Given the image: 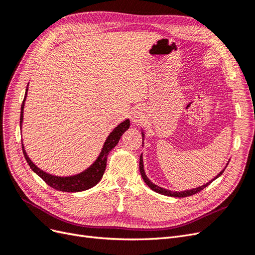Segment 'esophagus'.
<instances>
[{
    "instance_id": "1",
    "label": "esophagus",
    "mask_w": 255,
    "mask_h": 255,
    "mask_svg": "<svg viewBox=\"0 0 255 255\" xmlns=\"http://www.w3.org/2000/svg\"><path fill=\"white\" fill-rule=\"evenodd\" d=\"M132 122L134 123V125H139V123H141L143 121V118H144V114L142 112L141 109H136L133 114H132Z\"/></svg>"
}]
</instances>
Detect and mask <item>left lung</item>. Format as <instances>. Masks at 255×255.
Wrapping results in <instances>:
<instances>
[{"label":"left lung","instance_id":"left-lung-1","mask_svg":"<svg viewBox=\"0 0 255 255\" xmlns=\"http://www.w3.org/2000/svg\"><path fill=\"white\" fill-rule=\"evenodd\" d=\"M142 136H143V134H142ZM142 142H143V141H142ZM228 164H229V163H228ZM226 168H227V166H226ZM226 168H225V169H226ZM225 169H223L222 171H220V173H218V175H217V176H215L214 179H213L211 182H208V183H206V184L202 185V186L197 187V188H194V189H190V190H185V191H171V190H168V189H165V188H161V187L157 186V185L153 184V183L148 179V177H146V175H145V173H144V170H143L142 155H140V158H139V170H140V173H141V176H142V179H143L144 183H145L146 185H148V186H149L152 190L158 192V194H160V195H165V196H169V197H174V198H184V197H189V196H192V195L197 194V192H199V191L203 190V189H204L206 186H208V185H210V184H211L215 179H217V177H219V176L223 173V171H225Z\"/></svg>","mask_w":255,"mask_h":255}]
</instances>
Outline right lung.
<instances>
[{
  "label": "right lung",
  "mask_w": 255,
  "mask_h": 255,
  "mask_svg": "<svg viewBox=\"0 0 255 255\" xmlns=\"http://www.w3.org/2000/svg\"><path fill=\"white\" fill-rule=\"evenodd\" d=\"M27 95V89L24 96V100H23L22 105H21V116H20V126H22V120H23V109H24V101ZM129 128V120L123 121L122 123L116 128L113 132L110 134V136L107 137V139L103 145V149L100 153L99 157L97 160L92 164L87 170H85L84 172H81L80 174H76L73 176H55L49 174L47 172H44L40 170L32 160H30L27 156V154L24 150V148L22 146L23 154H24V157L27 161L28 166L30 169L39 175L41 179L47 183L49 186L52 188L60 190V191H67V192H76V191H83L89 189L91 187H94L95 185H97L100 180L102 179V176L104 174L105 168H106V161H107V155L117 145L120 137L122 134L126 132V130Z\"/></svg>",
  "instance_id": "add662e5"
}]
</instances>
